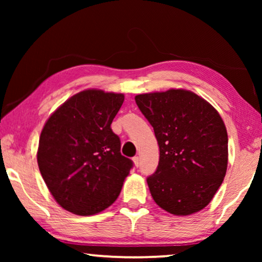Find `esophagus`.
I'll list each match as a JSON object with an SVG mask.
<instances>
[{
	"label": "esophagus",
	"instance_id": "34e87169",
	"mask_svg": "<svg viewBox=\"0 0 262 262\" xmlns=\"http://www.w3.org/2000/svg\"><path fill=\"white\" fill-rule=\"evenodd\" d=\"M133 162H134V165L136 167H139V165H140V158H139V156H135L134 158H133Z\"/></svg>",
	"mask_w": 262,
	"mask_h": 262
}]
</instances>
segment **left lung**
Masks as SVG:
<instances>
[{
    "label": "left lung",
    "mask_w": 262,
    "mask_h": 262,
    "mask_svg": "<svg viewBox=\"0 0 262 262\" xmlns=\"http://www.w3.org/2000/svg\"><path fill=\"white\" fill-rule=\"evenodd\" d=\"M135 101L154 127L159 162L147 183L155 202L186 216L209 205L228 167V133L219 112L183 89L137 95Z\"/></svg>",
    "instance_id": "8db88e82"
}]
</instances>
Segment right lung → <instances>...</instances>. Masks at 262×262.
Wrapping results in <instances>:
<instances>
[{
    "instance_id": "right-lung-1",
    "label": "right lung",
    "mask_w": 262,
    "mask_h": 262,
    "mask_svg": "<svg viewBox=\"0 0 262 262\" xmlns=\"http://www.w3.org/2000/svg\"><path fill=\"white\" fill-rule=\"evenodd\" d=\"M122 94L84 90L64 101L43 126L37 161L55 201L73 214L95 215L121 192L133 167L111 123Z\"/></svg>"
}]
</instances>
